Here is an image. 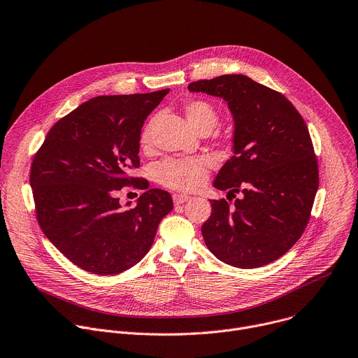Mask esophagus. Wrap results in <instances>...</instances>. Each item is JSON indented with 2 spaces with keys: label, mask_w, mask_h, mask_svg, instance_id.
Segmentation results:
<instances>
[{
  "label": "esophagus",
  "mask_w": 358,
  "mask_h": 358,
  "mask_svg": "<svg viewBox=\"0 0 358 358\" xmlns=\"http://www.w3.org/2000/svg\"><path fill=\"white\" fill-rule=\"evenodd\" d=\"M189 198H191V196H189V195H185V194H174V195H173V201H174L176 205L184 203V202H187Z\"/></svg>",
  "instance_id": "34e87169"
}]
</instances>
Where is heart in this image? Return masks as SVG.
I'll use <instances>...</instances> for the list:
<instances>
[{
	"instance_id": "b5f03b06",
	"label": "heart",
	"mask_w": 358,
	"mask_h": 358,
	"mask_svg": "<svg viewBox=\"0 0 358 358\" xmlns=\"http://www.w3.org/2000/svg\"><path fill=\"white\" fill-rule=\"evenodd\" d=\"M184 113L189 125L199 134L209 132L216 127L219 113L216 108L206 99H191L184 103ZM152 145L150 125H146L141 135L142 149H149ZM209 173V160L206 157L188 159H167L156 167L157 181L171 189L194 191L205 184Z\"/></svg>"
}]
</instances>
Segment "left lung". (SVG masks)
Here are the masks:
<instances>
[{"instance_id": "8db88e82", "label": "left lung", "mask_w": 358, "mask_h": 358, "mask_svg": "<svg viewBox=\"0 0 358 358\" xmlns=\"http://www.w3.org/2000/svg\"><path fill=\"white\" fill-rule=\"evenodd\" d=\"M220 96L234 119L233 156L213 187L229 202L209 199L202 224L206 248L220 262L257 268L284 256L302 236L319 187V170L308 127L281 92L243 74H224L188 85Z\"/></svg>"}]
</instances>
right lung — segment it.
<instances>
[{
    "label": "right lung",
    "mask_w": 358,
    "mask_h": 358,
    "mask_svg": "<svg viewBox=\"0 0 358 358\" xmlns=\"http://www.w3.org/2000/svg\"><path fill=\"white\" fill-rule=\"evenodd\" d=\"M169 91L91 98L52 127L34 156L29 181L39 226L88 273L112 275L139 263L173 209L167 191L129 176L141 166L145 119ZM128 185L145 192L124 210L117 192Z\"/></svg>",
    "instance_id": "right-lung-1"
}]
</instances>
